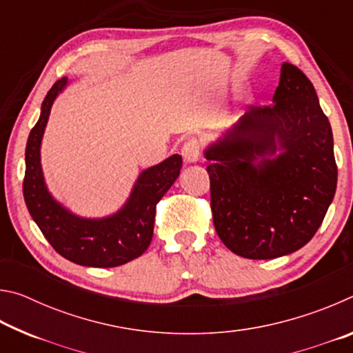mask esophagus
<instances>
[{
    "mask_svg": "<svg viewBox=\"0 0 353 353\" xmlns=\"http://www.w3.org/2000/svg\"><path fill=\"white\" fill-rule=\"evenodd\" d=\"M182 157L187 163H194L198 162L199 157H201V143L199 140L196 139H188L187 141L182 145Z\"/></svg>",
    "mask_w": 353,
    "mask_h": 353,
    "instance_id": "34e87169",
    "label": "esophagus"
}]
</instances>
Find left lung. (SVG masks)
I'll list each match as a JSON object with an SVG mask.
<instances>
[{"mask_svg": "<svg viewBox=\"0 0 353 353\" xmlns=\"http://www.w3.org/2000/svg\"><path fill=\"white\" fill-rule=\"evenodd\" d=\"M272 101L250 105L205 151L214 229L227 249L250 260L305 246L336 191L333 134L313 83L283 63Z\"/></svg>", "mask_w": 353, "mask_h": 353, "instance_id": "1", "label": "left lung"}]
</instances>
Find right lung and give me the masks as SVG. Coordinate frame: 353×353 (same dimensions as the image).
Listing matches in <instances>:
<instances>
[{
  "label": "right lung",
  "instance_id": "right-lung-1",
  "mask_svg": "<svg viewBox=\"0 0 353 353\" xmlns=\"http://www.w3.org/2000/svg\"><path fill=\"white\" fill-rule=\"evenodd\" d=\"M68 79L57 81L43 99L41 113L26 143L23 196L29 213L57 254L82 266L113 268L140 256L154 234L155 207L181 174L182 157L171 155L143 171L132 194L118 213L103 219H85L57 204L48 193L40 166V143L51 105Z\"/></svg>",
  "mask_w": 353,
  "mask_h": 353
}]
</instances>
